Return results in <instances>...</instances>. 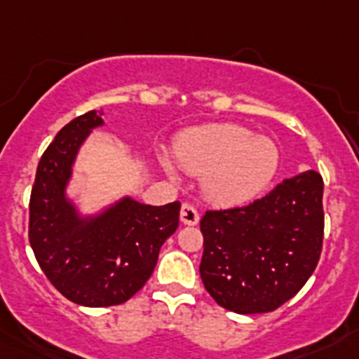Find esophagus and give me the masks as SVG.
Here are the masks:
<instances>
[{"label": "esophagus", "instance_id": "34e87169", "mask_svg": "<svg viewBox=\"0 0 359 359\" xmlns=\"http://www.w3.org/2000/svg\"><path fill=\"white\" fill-rule=\"evenodd\" d=\"M180 217H182V223L189 224V226H194V224L199 223V212L196 210L194 205H190V203H183Z\"/></svg>", "mask_w": 359, "mask_h": 359}]
</instances>
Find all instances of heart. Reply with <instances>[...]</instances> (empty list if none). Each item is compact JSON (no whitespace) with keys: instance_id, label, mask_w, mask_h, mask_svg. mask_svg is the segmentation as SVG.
Here are the masks:
<instances>
[{"instance_id":"1","label":"heart","mask_w":359,"mask_h":359,"mask_svg":"<svg viewBox=\"0 0 359 359\" xmlns=\"http://www.w3.org/2000/svg\"><path fill=\"white\" fill-rule=\"evenodd\" d=\"M183 169L203 176L205 194L221 205L250 201L273 182L280 151L241 123L217 122L183 133L174 145Z\"/></svg>"}]
</instances>
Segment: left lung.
Segmentation results:
<instances>
[{
  "mask_svg": "<svg viewBox=\"0 0 359 359\" xmlns=\"http://www.w3.org/2000/svg\"><path fill=\"white\" fill-rule=\"evenodd\" d=\"M322 176L307 170L250 205L205 212L199 273L219 306L269 313L302 290L322 253Z\"/></svg>",
  "mask_w": 359,
  "mask_h": 359,
  "instance_id": "1",
  "label": "left lung"
}]
</instances>
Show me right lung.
<instances>
[{"instance_id": "add662e5", "label": "right lung", "mask_w": 359, "mask_h": 359, "mask_svg": "<svg viewBox=\"0 0 359 359\" xmlns=\"http://www.w3.org/2000/svg\"><path fill=\"white\" fill-rule=\"evenodd\" d=\"M102 113L88 111L57 133L37 165L28 241L43 273L68 300L86 307L128 302L154 271L161 244L176 231L180 201L163 207L123 198L82 219L65 189L79 147Z\"/></svg>"}]
</instances>
